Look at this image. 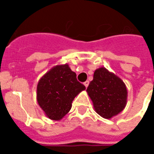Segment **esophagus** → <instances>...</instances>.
<instances>
[{"mask_svg": "<svg viewBox=\"0 0 154 154\" xmlns=\"http://www.w3.org/2000/svg\"><path fill=\"white\" fill-rule=\"evenodd\" d=\"M89 81H86V82H84V85H85V86L86 87H88L89 86Z\"/></svg>", "mask_w": 154, "mask_h": 154, "instance_id": "34e87169", "label": "esophagus"}]
</instances>
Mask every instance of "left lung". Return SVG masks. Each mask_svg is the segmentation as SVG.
Wrapping results in <instances>:
<instances>
[{
    "label": "left lung",
    "instance_id": "obj_1",
    "mask_svg": "<svg viewBox=\"0 0 154 154\" xmlns=\"http://www.w3.org/2000/svg\"><path fill=\"white\" fill-rule=\"evenodd\" d=\"M87 93L94 109L101 117L110 119L122 112L127 102V89L121 78L105 68L95 70Z\"/></svg>",
    "mask_w": 154,
    "mask_h": 154
}]
</instances>
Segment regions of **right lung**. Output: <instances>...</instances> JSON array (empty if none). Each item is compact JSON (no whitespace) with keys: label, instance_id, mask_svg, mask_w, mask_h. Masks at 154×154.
I'll return each instance as SVG.
<instances>
[{"label":"right lung","instance_id":"obj_1","mask_svg":"<svg viewBox=\"0 0 154 154\" xmlns=\"http://www.w3.org/2000/svg\"><path fill=\"white\" fill-rule=\"evenodd\" d=\"M85 89L67 64L56 65L40 79L37 100L49 119L59 121L69 112L75 97Z\"/></svg>","mask_w":154,"mask_h":154}]
</instances>
